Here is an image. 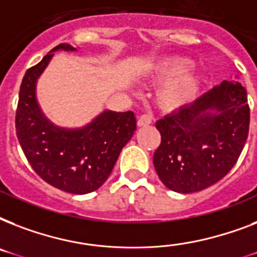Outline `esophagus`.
I'll return each instance as SVG.
<instances>
[{"instance_id": "esophagus-1", "label": "esophagus", "mask_w": 257, "mask_h": 257, "mask_svg": "<svg viewBox=\"0 0 257 257\" xmlns=\"http://www.w3.org/2000/svg\"><path fill=\"white\" fill-rule=\"evenodd\" d=\"M152 122V117L149 116V114H141L137 118V126H147Z\"/></svg>"}]
</instances>
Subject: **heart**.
I'll list each match as a JSON object with an SVG mask.
<instances>
[{"instance_id": "heart-1", "label": "heart", "mask_w": 257, "mask_h": 257, "mask_svg": "<svg viewBox=\"0 0 257 257\" xmlns=\"http://www.w3.org/2000/svg\"><path fill=\"white\" fill-rule=\"evenodd\" d=\"M192 61L187 57L173 56L155 66L153 77L164 85L157 94V105L167 113H176L193 104L203 88L201 72L189 69Z\"/></svg>"}]
</instances>
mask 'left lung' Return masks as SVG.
<instances>
[{
	"label": "left lung",
	"instance_id": "obj_1",
	"mask_svg": "<svg viewBox=\"0 0 257 257\" xmlns=\"http://www.w3.org/2000/svg\"><path fill=\"white\" fill-rule=\"evenodd\" d=\"M161 144L153 164L165 187L180 193L203 191L233 168L249 131L247 90L223 81L188 108L156 122Z\"/></svg>",
	"mask_w": 257,
	"mask_h": 257
}]
</instances>
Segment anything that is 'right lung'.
Masks as SVG:
<instances>
[{
    "label": "right lung",
    "mask_w": 257,
    "mask_h": 257,
    "mask_svg": "<svg viewBox=\"0 0 257 257\" xmlns=\"http://www.w3.org/2000/svg\"><path fill=\"white\" fill-rule=\"evenodd\" d=\"M76 50L60 44L22 78L16 131L34 172L61 191L84 195L98 189L110 175L121 149L136 131L135 113L105 110L80 129L58 128L44 114L36 98V84L56 50Z\"/></svg>",
    "instance_id": "obj_1"
}]
</instances>
